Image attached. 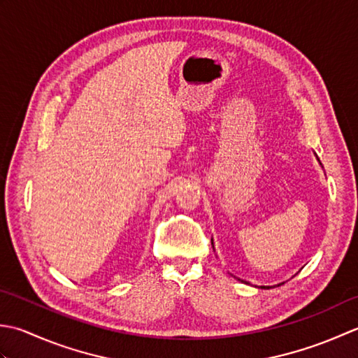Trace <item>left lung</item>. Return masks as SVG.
Segmentation results:
<instances>
[{"instance_id":"1","label":"left lung","mask_w":358,"mask_h":358,"mask_svg":"<svg viewBox=\"0 0 358 358\" xmlns=\"http://www.w3.org/2000/svg\"><path fill=\"white\" fill-rule=\"evenodd\" d=\"M211 244H213V243H211ZM241 281H243V280H241ZM243 282H244V281H243ZM281 284H282V282H281ZM281 284H278V286H281ZM273 287H275V286H273ZM261 289H272V287H271V286H261Z\"/></svg>"}]
</instances>
